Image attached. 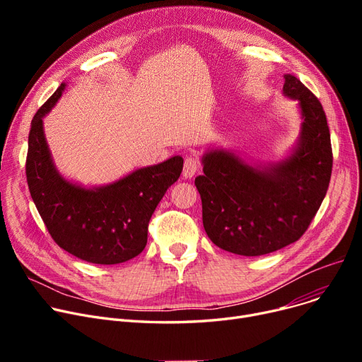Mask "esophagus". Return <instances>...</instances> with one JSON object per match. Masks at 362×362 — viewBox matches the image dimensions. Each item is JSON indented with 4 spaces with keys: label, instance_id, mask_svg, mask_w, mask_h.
Returning a JSON list of instances; mask_svg holds the SVG:
<instances>
[{
    "label": "esophagus",
    "instance_id": "34e87169",
    "mask_svg": "<svg viewBox=\"0 0 362 362\" xmlns=\"http://www.w3.org/2000/svg\"><path fill=\"white\" fill-rule=\"evenodd\" d=\"M199 170V160L197 156L191 154L185 158V164H183V177L191 179L197 175V171Z\"/></svg>",
    "mask_w": 362,
    "mask_h": 362
}]
</instances>
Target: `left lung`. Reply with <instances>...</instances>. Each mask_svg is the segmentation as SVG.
Returning a JSON list of instances; mask_svg holds the SVG:
<instances>
[{"mask_svg":"<svg viewBox=\"0 0 362 362\" xmlns=\"http://www.w3.org/2000/svg\"><path fill=\"white\" fill-rule=\"evenodd\" d=\"M283 95L298 101L300 130L291 154L248 163L229 149L206 151L195 179L204 229L218 248L258 257L296 242L326 197L333 165L330 132L315 95L284 74Z\"/></svg>","mask_w":362,"mask_h":362,"instance_id":"obj_1","label":"left lung"}]
</instances>
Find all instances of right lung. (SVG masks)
<instances>
[{
  "mask_svg": "<svg viewBox=\"0 0 362 362\" xmlns=\"http://www.w3.org/2000/svg\"><path fill=\"white\" fill-rule=\"evenodd\" d=\"M66 89L62 83L36 111L29 132L26 177L30 197L55 243L92 264H120L146 246L148 223L167 189L182 173L183 158L133 170L103 186L85 187L57 170L44 133V117Z\"/></svg>",
  "mask_w": 362,
  "mask_h": 362,
  "instance_id": "add662e5",
  "label": "right lung"
}]
</instances>
